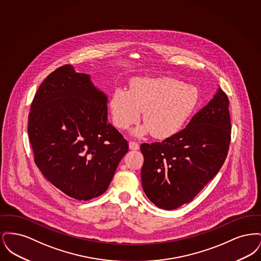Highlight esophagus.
I'll return each mask as SVG.
<instances>
[{
    "mask_svg": "<svg viewBox=\"0 0 261 261\" xmlns=\"http://www.w3.org/2000/svg\"><path fill=\"white\" fill-rule=\"evenodd\" d=\"M129 149H132V150H137V149H140V146L139 144L134 142V141H130L129 142Z\"/></svg>",
    "mask_w": 261,
    "mask_h": 261,
    "instance_id": "1",
    "label": "esophagus"
}]
</instances>
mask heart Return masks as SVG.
I'll use <instances>...</instances> for the list:
<instances>
[{
    "label": "heart",
    "mask_w": 261,
    "mask_h": 261,
    "mask_svg": "<svg viewBox=\"0 0 261 261\" xmlns=\"http://www.w3.org/2000/svg\"><path fill=\"white\" fill-rule=\"evenodd\" d=\"M198 88L169 77L135 78L130 90L116 89L111 99L112 119L119 129H127L143 112L145 125L133 133L143 136L150 132L154 138L166 139L178 133L197 109Z\"/></svg>",
    "instance_id": "b5f03b06"
}]
</instances>
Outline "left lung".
Segmentation results:
<instances>
[{
  "instance_id": "1",
  "label": "left lung",
  "mask_w": 261,
  "mask_h": 261,
  "mask_svg": "<svg viewBox=\"0 0 261 261\" xmlns=\"http://www.w3.org/2000/svg\"><path fill=\"white\" fill-rule=\"evenodd\" d=\"M230 141L229 99L218 88L185 129L161 143L141 145L145 194L166 211L190 202L220 170Z\"/></svg>"
}]
</instances>
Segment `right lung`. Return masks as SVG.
Listing matches in <instances>:
<instances>
[{
	"label": "right lung",
	"instance_id": "right-lung-1",
	"mask_svg": "<svg viewBox=\"0 0 261 261\" xmlns=\"http://www.w3.org/2000/svg\"><path fill=\"white\" fill-rule=\"evenodd\" d=\"M108 97L90 75L70 64L43 81L31 103L28 137L44 177L66 196L89 200L103 194L128 151L108 122Z\"/></svg>",
	"mask_w": 261,
	"mask_h": 261
}]
</instances>
